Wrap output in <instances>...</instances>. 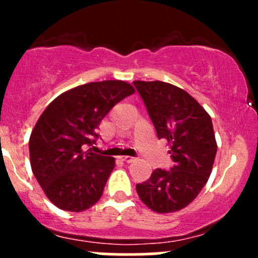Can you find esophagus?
Returning <instances> with one entry per match:
<instances>
[{
	"label": "esophagus",
	"instance_id": "obj_1",
	"mask_svg": "<svg viewBox=\"0 0 258 258\" xmlns=\"http://www.w3.org/2000/svg\"><path fill=\"white\" fill-rule=\"evenodd\" d=\"M119 160L123 161V162H126V163H131V162H134L135 158L131 157V156H121V157H119Z\"/></svg>",
	"mask_w": 258,
	"mask_h": 258
}]
</instances>
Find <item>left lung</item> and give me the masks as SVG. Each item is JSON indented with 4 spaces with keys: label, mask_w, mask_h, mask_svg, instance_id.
Here are the masks:
<instances>
[{
    "label": "left lung",
    "mask_w": 258,
    "mask_h": 258,
    "mask_svg": "<svg viewBox=\"0 0 258 258\" xmlns=\"http://www.w3.org/2000/svg\"><path fill=\"white\" fill-rule=\"evenodd\" d=\"M158 140L171 145V170L156 168L136 184L147 207L158 213L179 211L191 204L209 179L217 145L212 119L186 91L161 81H134Z\"/></svg>",
    "instance_id": "left-lung-1"
}]
</instances>
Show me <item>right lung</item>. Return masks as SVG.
<instances>
[{"label":"right lung","instance_id":"1","mask_svg":"<svg viewBox=\"0 0 258 258\" xmlns=\"http://www.w3.org/2000/svg\"><path fill=\"white\" fill-rule=\"evenodd\" d=\"M135 93L124 81L79 86L54 98L30 137L31 167L49 201L81 212L102 196L114 158L91 152L101 121L116 103Z\"/></svg>","mask_w":258,"mask_h":258}]
</instances>
